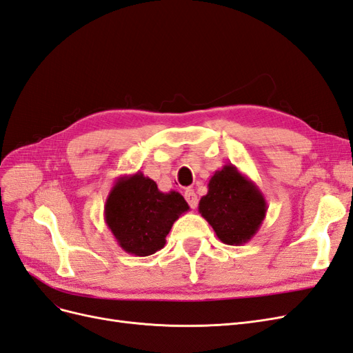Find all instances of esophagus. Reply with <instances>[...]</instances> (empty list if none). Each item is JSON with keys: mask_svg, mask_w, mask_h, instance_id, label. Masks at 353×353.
I'll return each instance as SVG.
<instances>
[{"mask_svg": "<svg viewBox=\"0 0 353 353\" xmlns=\"http://www.w3.org/2000/svg\"><path fill=\"white\" fill-rule=\"evenodd\" d=\"M184 197H185V200H187V203H188L191 209H196V208H197L199 199H197V196H196V193H194V190H191V188L185 190Z\"/></svg>", "mask_w": 353, "mask_h": 353, "instance_id": "34e87169", "label": "esophagus"}]
</instances>
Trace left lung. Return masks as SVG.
I'll use <instances>...</instances> for the list:
<instances>
[{
	"label": "left lung",
	"instance_id": "left-lung-1",
	"mask_svg": "<svg viewBox=\"0 0 353 353\" xmlns=\"http://www.w3.org/2000/svg\"><path fill=\"white\" fill-rule=\"evenodd\" d=\"M268 205L252 179L234 165H225L209 179L208 194L199 203V212L230 245H241L253 239L265 219Z\"/></svg>",
	"mask_w": 353,
	"mask_h": 353
}]
</instances>
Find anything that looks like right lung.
<instances>
[{
	"label": "right lung",
	"instance_id": "right-lung-1",
	"mask_svg": "<svg viewBox=\"0 0 353 353\" xmlns=\"http://www.w3.org/2000/svg\"><path fill=\"white\" fill-rule=\"evenodd\" d=\"M178 191L162 193L143 172L117 178L105 199L104 221L122 250L150 256L166 243L174 222L188 210Z\"/></svg>",
	"mask_w": 353,
	"mask_h": 353
}]
</instances>
